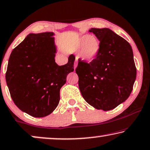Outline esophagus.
Listing matches in <instances>:
<instances>
[{
	"mask_svg": "<svg viewBox=\"0 0 150 150\" xmlns=\"http://www.w3.org/2000/svg\"><path fill=\"white\" fill-rule=\"evenodd\" d=\"M77 64H78L77 61H76V62L74 63V70H76V67H77Z\"/></svg>",
	"mask_w": 150,
	"mask_h": 150,
	"instance_id": "esophagus-1",
	"label": "esophagus"
}]
</instances>
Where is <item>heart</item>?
<instances>
[{"mask_svg": "<svg viewBox=\"0 0 150 150\" xmlns=\"http://www.w3.org/2000/svg\"><path fill=\"white\" fill-rule=\"evenodd\" d=\"M76 47L79 51H81L82 59L86 62H91L100 53L101 42L98 39L90 35H82L78 39Z\"/></svg>", "mask_w": 150, "mask_h": 150, "instance_id": "b5f03b06", "label": "heart"}]
</instances>
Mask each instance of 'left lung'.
<instances>
[{"mask_svg": "<svg viewBox=\"0 0 150 150\" xmlns=\"http://www.w3.org/2000/svg\"><path fill=\"white\" fill-rule=\"evenodd\" d=\"M101 42L99 55L89 64L79 60L76 72L83 98L97 110L108 111L128 99L137 70L132 47L109 28H91Z\"/></svg>", "mask_w": 150, "mask_h": 150, "instance_id": "obj_1", "label": "left lung"}]
</instances>
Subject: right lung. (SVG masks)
Listing matches in <instances>:
<instances>
[{"mask_svg": "<svg viewBox=\"0 0 150 150\" xmlns=\"http://www.w3.org/2000/svg\"><path fill=\"white\" fill-rule=\"evenodd\" d=\"M55 34H29L13 50L8 59L6 81L17 107L30 116L41 118L51 114L60 99V89L74 71L75 57L68 64L55 62Z\"/></svg>", "mask_w": 150, "mask_h": 150, "instance_id": "obj_1", "label": "right lung"}]
</instances>
